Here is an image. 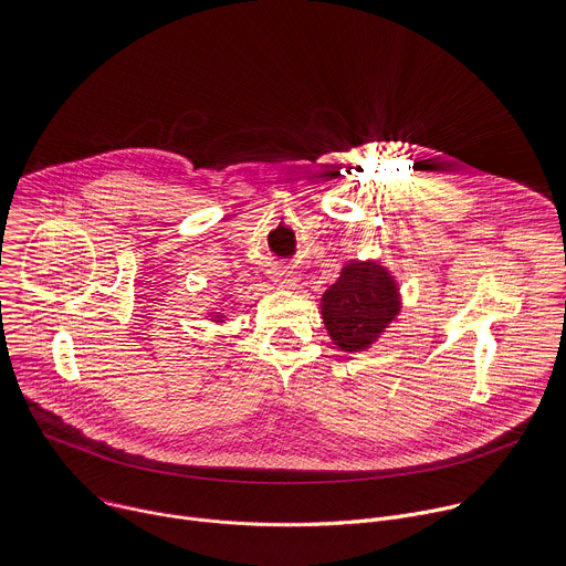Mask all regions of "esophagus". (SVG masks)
I'll use <instances>...</instances> for the list:
<instances>
[{
	"label": "esophagus",
	"instance_id": "34e87169",
	"mask_svg": "<svg viewBox=\"0 0 566 566\" xmlns=\"http://www.w3.org/2000/svg\"><path fill=\"white\" fill-rule=\"evenodd\" d=\"M274 281L283 283L285 287H294L296 285V276L292 272H287V270H276L274 272Z\"/></svg>",
	"mask_w": 566,
	"mask_h": 566
}]
</instances>
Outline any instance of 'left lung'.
Returning a JSON list of instances; mask_svg holds the SVG:
<instances>
[{
	"label": "left lung",
	"instance_id": "obj_1",
	"mask_svg": "<svg viewBox=\"0 0 566 566\" xmlns=\"http://www.w3.org/2000/svg\"><path fill=\"white\" fill-rule=\"evenodd\" d=\"M395 279L375 261H350L321 298V314L334 346L346 353L370 348L399 314Z\"/></svg>",
	"mask_w": 566,
	"mask_h": 566
}]
</instances>
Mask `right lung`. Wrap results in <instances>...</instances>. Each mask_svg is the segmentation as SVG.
Instances as JSON below:
<instances>
[{
	"mask_svg": "<svg viewBox=\"0 0 566 566\" xmlns=\"http://www.w3.org/2000/svg\"><path fill=\"white\" fill-rule=\"evenodd\" d=\"M220 318H222V316H220V314H216V321H220Z\"/></svg>",
	"mask_w": 566,
	"mask_h": 566,
	"instance_id": "obj_1",
	"label": "right lung"
}]
</instances>
